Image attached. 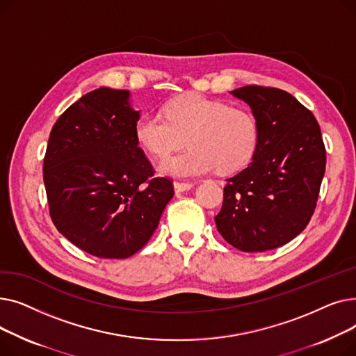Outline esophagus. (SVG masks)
<instances>
[{"instance_id": "obj_1", "label": "esophagus", "mask_w": 356, "mask_h": 356, "mask_svg": "<svg viewBox=\"0 0 356 356\" xmlns=\"http://www.w3.org/2000/svg\"><path fill=\"white\" fill-rule=\"evenodd\" d=\"M173 184H175V191L177 193L186 192V191H189V189L193 188V183H189V181H175Z\"/></svg>"}]
</instances>
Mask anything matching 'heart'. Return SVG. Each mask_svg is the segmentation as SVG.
I'll return each instance as SVG.
<instances>
[{
	"label": "heart",
	"mask_w": 356,
	"mask_h": 356,
	"mask_svg": "<svg viewBox=\"0 0 356 356\" xmlns=\"http://www.w3.org/2000/svg\"><path fill=\"white\" fill-rule=\"evenodd\" d=\"M164 115L147 112L138 117L134 136L154 157H165L184 145L191 148L160 163V172L175 177H193L216 168L228 175L241 170L255 156L261 128L245 106L188 95L168 102Z\"/></svg>",
	"instance_id": "obj_1"
}]
</instances>
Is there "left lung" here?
<instances>
[{
    "mask_svg": "<svg viewBox=\"0 0 356 356\" xmlns=\"http://www.w3.org/2000/svg\"><path fill=\"white\" fill-rule=\"evenodd\" d=\"M231 93L251 106L261 137L250 165L227 179L215 223L232 247L263 252L287 244L307 227L326 148L314 115L289 92L248 85Z\"/></svg>",
    "mask_w": 356,
    "mask_h": 356,
    "instance_id": "1",
    "label": "left lung"
}]
</instances>
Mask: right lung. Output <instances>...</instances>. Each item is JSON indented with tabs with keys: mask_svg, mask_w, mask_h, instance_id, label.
I'll list each match as a JSON object with an SVG mask.
<instances>
[{
	"mask_svg": "<svg viewBox=\"0 0 356 356\" xmlns=\"http://www.w3.org/2000/svg\"><path fill=\"white\" fill-rule=\"evenodd\" d=\"M129 92L99 88L56 121L43 161L50 218L72 244L98 258H128L156 231L175 195L154 177L134 136Z\"/></svg>",
	"mask_w": 356,
	"mask_h": 356,
	"instance_id": "add662e5",
	"label": "right lung"
}]
</instances>
